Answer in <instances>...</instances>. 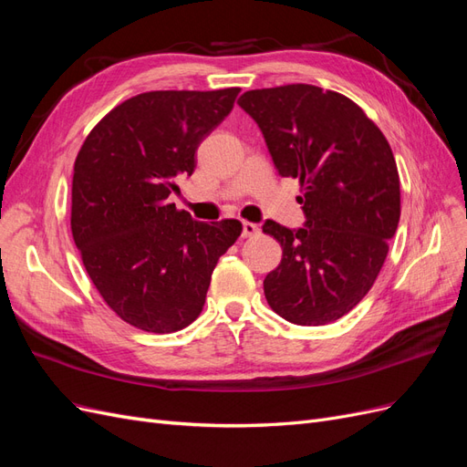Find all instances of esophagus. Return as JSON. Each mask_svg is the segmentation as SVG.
I'll use <instances>...</instances> for the list:
<instances>
[{"label":"esophagus","mask_w":467,"mask_h":467,"mask_svg":"<svg viewBox=\"0 0 467 467\" xmlns=\"http://www.w3.org/2000/svg\"><path fill=\"white\" fill-rule=\"evenodd\" d=\"M242 234H244V237H253V235H257L259 234V225L257 223H253V222H244L242 223Z\"/></svg>","instance_id":"esophagus-1"}]
</instances>
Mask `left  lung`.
<instances>
[{
    "instance_id": "obj_1",
    "label": "left lung",
    "mask_w": 467,
    "mask_h": 467,
    "mask_svg": "<svg viewBox=\"0 0 467 467\" xmlns=\"http://www.w3.org/2000/svg\"><path fill=\"white\" fill-rule=\"evenodd\" d=\"M237 105L257 122L278 173L302 185V228L263 223L282 247L265 298L296 325L337 321L372 288L400 223L388 140L348 97L307 83L245 91Z\"/></svg>"
}]
</instances>
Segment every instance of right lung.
<instances>
[{"label": "right lung", "instance_id": "obj_1", "mask_svg": "<svg viewBox=\"0 0 467 467\" xmlns=\"http://www.w3.org/2000/svg\"><path fill=\"white\" fill-rule=\"evenodd\" d=\"M239 88L150 91L112 109L83 142L72 181V235L107 306L150 333L201 316L218 259L242 222H196L169 204L192 175L202 140L230 115Z\"/></svg>", "mask_w": 467, "mask_h": 467}]
</instances>
